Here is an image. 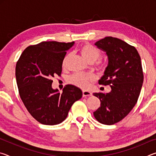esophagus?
Here are the masks:
<instances>
[{"label":"esophagus","instance_id":"34e87169","mask_svg":"<svg viewBox=\"0 0 156 156\" xmlns=\"http://www.w3.org/2000/svg\"><path fill=\"white\" fill-rule=\"evenodd\" d=\"M92 94L90 91H83V97H88V96H91Z\"/></svg>","mask_w":156,"mask_h":156}]
</instances>
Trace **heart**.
Returning a JSON list of instances; mask_svg holds the SVG:
<instances>
[{
    "mask_svg": "<svg viewBox=\"0 0 156 156\" xmlns=\"http://www.w3.org/2000/svg\"><path fill=\"white\" fill-rule=\"evenodd\" d=\"M80 54L82 55L84 59L88 62H92L96 61L99 58L100 56V51L96 47H94L89 43H85L80 47ZM70 57V55L69 54L66 56L62 61V67H65L67 65V60ZM100 68H102V66L99 65ZM95 80V76L91 73H87V74H82V73H77L72 76V77L69 79V81L71 84H73L76 87L82 88L86 89L89 86V84Z\"/></svg>",
    "mask_w": 156,
    "mask_h": 156,
    "instance_id": "heart-1",
    "label": "heart"
}]
</instances>
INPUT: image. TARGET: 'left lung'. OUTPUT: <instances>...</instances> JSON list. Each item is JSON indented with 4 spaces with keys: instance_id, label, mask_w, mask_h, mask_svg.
I'll list each match as a JSON object with an SVG mask.
<instances>
[{
    "instance_id": "8db88e82",
    "label": "left lung",
    "mask_w": 156,
    "mask_h": 156,
    "mask_svg": "<svg viewBox=\"0 0 156 156\" xmlns=\"http://www.w3.org/2000/svg\"><path fill=\"white\" fill-rule=\"evenodd\" d=\"M95 45L106 53L108 65L98 80L109 85V93H95L100 107L94 112V117L103 125L120 122L135 106L143 83L140 56L135 47L112 36L97 41Z\"/></svg>"
}]
</instances>
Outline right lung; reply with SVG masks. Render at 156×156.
Returning <instances> with one entry per match:
<instances>
[{
  "instance_id": "add662e5",
  "label": "right lung",
  "mask_w": 156,
  "mask_h": 156,
  "mask_svg": "<svg viewBox=\"0 0 156 156\" xmlns=\"http://www.w3.org/2000/svg\"><path fill=\"white\" fill-rule=\"evenodd\" d=\"M72 43L44 41L26 48L16 66L20 97L34 118L47 125L65 120L76 101L83 96L80 88L67 84L60 93L52 88L51 78L62 72V61Z\"/></svg>"
}]
</instances>
